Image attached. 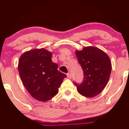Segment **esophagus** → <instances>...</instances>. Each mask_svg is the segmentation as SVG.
Returning a JSON list of instances; mask_svg holds the SVG:
<instances>
[{
  "mask_svg": "<svg viewBox=\"0 0 129 129\" xmlns=\"http://www.w3.org/2000/svg\"><path fill=\"white\" fill-rule=\"evenodd\" d=\"M67 77H68L69 79H71L72 78V75L70 73H67Z\"/></svg>",
  "mask_w": 129,
  "mask_h": 129,
  "instance_id": "esophagus-1",
  "label": "esophagus"
}]
</instances>
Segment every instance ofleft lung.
<instances>
[{
    "label": "left lung",
    "mask_w": 129,
    "mask_h": 129,
    "mask_svg": "<svg viewBox=\"0 0 129 129\" xmlns=\"http://www.w3.org/2000/svg\"><path fill=\"white\" fill-rule=\"evenodd\" d=\"M76 55L84 74L82 83L74 82L77 91L87 98L97 96L106 86L110 77L112 63L109 56L103 51L93 46L76 51Z\"/></svg>",
    "instance_id": "8db88e82"
}]
</instances>
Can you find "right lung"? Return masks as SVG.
I'll list each match as a JSON object with an SVG mask.
<instances>
[{
    "mask_svg": "<svg viewBox=\"0 0 129 129\" xmlns=\"http://www.w3.org/2000/svg\"><path fill=\"white\" fill-rule=\"evenodd\" d=\"M52 53L44 49H33L22 54L18 70L21 80L33 98L48 101L57 94L66 75L57 70L52 61Z\"/></svg>",
    "mask_w": 129,
    "mask_h": 129,
    "instance_id": "right-lung-1",
    "label": "right lung"
}]
</instances>
